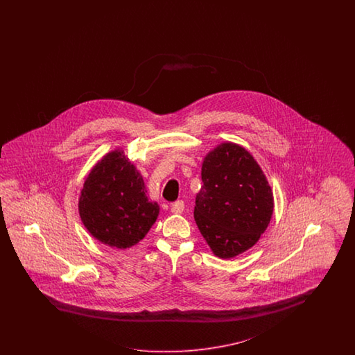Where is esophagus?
I'll list each match as a JSON object with an SVG mask.
<instances>
[{
	"label": "esophagus",
	"instance_id": "esophagus-1",
	"mask_svg": "<svg viewBox=\"0 0 355 355\" xmlns=\"http://www.w3.org/2000/svg\"><path fill=\"white\" fill-rule=\"evenodd\" d=\"M183 209H184V203L182 200H177L171 205V211L172 214H182Z\"/></svg>",
	"mask_w": 355,
	"mask_h": 355
}]
</instances>
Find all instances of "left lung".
Segmentation results:
<instances>
[{"label": "left lung", "instance_id": "8db88e82", "mask_svg": "<svg viewBox=\"0 0 355 355\" xmlns=\"http://www.w3.org/2000/svg\"><path fill=\"white\" fill-rule=\"evenodd\" d=\"M202 181L195 223L217 258H236L268 227L275 207L268 180L245 147L224 141L205 155Z\"/></svg>", "mask_w": 355, "mask_h": 355}]
</instances>
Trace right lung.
<instances>
[{"label":"right lung","instance_id":"1","mask_svg":"<svg viewBox=\"0 0 355 355\" xmlns=\"http://www.w3.org/2000/svg\"><path fill=\"white\" fill-rule=\"evenodd\" d=\"M78 211L88 233L117 250L135 246L160 214L150 202L143 175L122 148L107 152L87 174Z\"/></svg>","mask_w":355,"mask_h":355}]
</instances>
